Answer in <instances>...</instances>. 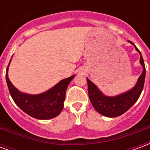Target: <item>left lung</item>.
Here are the masks:
<instances>
[{
	"label": "left lung",
	"instance_id": "1",
	"mask_svg": "<svg viewBox=\"0 0 150 150\" xmlns=\"http://www.w3.org/2000/svg\"><path fill=\"white\" fill-rule=\"evenodd\" d=\"M132 44V42H129ZM134 45V44H133ZM136 47V46H135ZM136 50L139 51L141 57L140 62L143 66V71L139 77L137 84L132 90L127 91L124 94L119 95L115 97L105 96L99 91L96 86L88 79V96L92 106L98 112L108 117H116L129 110L133 104H135L141 96L145 79V67L144 59L140 50L137 47Z\"/></svg>",
	"mask_w": 150,
	"mask_h": 150
}]
</instances>
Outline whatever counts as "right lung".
<instances>
[{
    "instance_id": "obj_1",
    "label": "right lung",
    "mask_w": 150,
    "mask_h": 150,
    "mask_svg": "<svg viewBox=\"0 0 150 150\" xmlns=\"http://www.w3.org/2000/svg\"><path fill=\"white\" fill-rule=\"evenodd\" d=\"M8 65L5 73L8 91L15 104L21 110L32 117L39 120L51 119L60 114L63 108L67 86L75 75L62 79L45 93L28 95L21 93L12 84L8 77Z\"/></svg>"
}]
</instances>
